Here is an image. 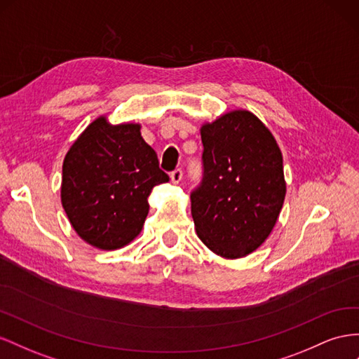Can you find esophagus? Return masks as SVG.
<instances>
[{"instance_id":"34e87169","label":"esophagus","mask_w":359,"mask_h":359,"mask_svg":"<svg viewBox=\"0 0 359 359\" xmlns=\"http://www.w3.org/2000/svg\"><path fill=\"white\" fill-rule=\"evenodd\" d=\"M182 180V170L181 169H175L170 173V181L173 184H178Z\"/></svg>"}]
</instances>
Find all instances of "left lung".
I'll use <instances>...</instances> for the list:
<instances>
[{
	"mask_svg": "<svg viewBox=\"0 0 359 359\" xmlns=\"http://www.w3.org/2000/svg\"><path fill=\"white\" fill-rule=\"evenodd\" d=\"M201 139L202 181L190 195L198 237L220 257H245L264 243L283 208V154L246 110L202 125Z\"/></svg>",
	"mask_w": 359,
	"mask_h": 359,
	"instance_id": "8db88e82",
	"label": "left lung"
}]
</instances>
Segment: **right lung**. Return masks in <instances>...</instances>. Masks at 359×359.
<instances>
[{
    "label": "right lung",
    "instance_id": "1",
    "mask_svg": "<svg viewBox=\"0 0 359 359\" xmlns=\"http://www.w3.org/2000/svg\"><path fill=\"white\" fill-rule=\"evenodd\" d=\"M168 181L139 123L111 125L101 116L66 154L62 205L84 241L119 249L140 234L151 190Z\"/></svg>",
    "mask_w": 359,
    "mask_h": 359
}]
</instances>
